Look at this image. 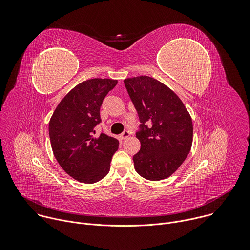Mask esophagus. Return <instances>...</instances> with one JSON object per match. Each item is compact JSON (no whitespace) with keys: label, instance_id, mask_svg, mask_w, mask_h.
I'll return each instance as SVG.
<instances>
[{"label":"esophagus","instance_id":"1","mask_svg":"<svg viewBox=\"0 0 250 250\" xmlns=\"http://www.w3.org/2000/svg\"><path fill=\"white\" fill-rule=\"evenodd\" d=\"M128 136H129V132H128L127 130L124 131V132L121 134V138H122V139H126Z\"/></svg>","mask_w":250,"mask_h":250}]
</instances>
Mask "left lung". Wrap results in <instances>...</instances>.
Masks as SVG:
<instances>
[{
	"label": "left lung",
	"mask_w": 250,
	"mask_h": 250,
	"mask_svg": "<svg viewBox=\"0 0 250 250\" xmlns=\"http://www.w3.org/2000/svg\"><path fill=\"white\" fill-rule=\"evenodd\" d=\"M137 111L140 150L133 155L135 171L150 181L171 176L188 156L193 123L183 102L170 88L148 76L124 80Z\"/></svg>",
	"instance_id": "1"
}]
</instances>
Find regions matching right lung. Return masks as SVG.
<instances>
[{
    "label": "right lung",
    "instance_id": "1",
    "mask_svg": "<svg viewBox=\"0 0 250 250\" xmlns=\"http://www.w3.org/2000/svg\"><path fill=\"white\" fill-rule=\"evenodd\" d=\"M118 80L94 78L71 90L58 104L49 121L53 154L63 170L75 180L92 184L109 173L119 140L94 127L101 123L103 100Z\"/></svg>",
    "mask_w": 250,
    "mask_h": 250
}]
</instances>
